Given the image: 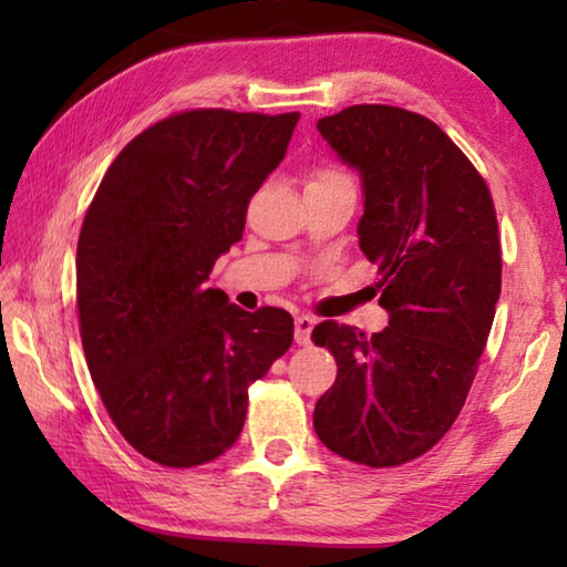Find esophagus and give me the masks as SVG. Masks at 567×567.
Masks as SVG:
<instances>
[{
	"label": "esophagus",
	"instance_id": "esophagus-1",
	"mask_svg": "<svg viewBox=\"0 0 567 567\" xmlns=\"http://www.w3.org/2000/svg\"><path fill=\"white\" fill-rule=\"evenodd\" d=\"M312 328H315V318H310V315H297L295 318V342L297 344H310V334H312Z\"/></svg>",
	"mask_w": 567,
	"mask_h": 567
}]
</instances>
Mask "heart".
Wrapping results in <instances>:
<instances>
[{"mask_svg":"<svg viewBox=\"0 0 567 567\" xmlns=\"http://www.w3.org/2000/svg\"><path fill=\"white\" fill-rule=\"evenodd\" d=\"M334 179H348V177H344L338 169H318L307 185H322V182H334Z\"/></svg>","mask_w":567,"mask_h":567,"instance_id":"heart-1","label":"heart"}]
</instances>
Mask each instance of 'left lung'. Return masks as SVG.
<instances>
[{"instance_id": "left-lung-1", "label": "left lung", "mask_w": 567, "mask_h": 567, "mask_svg": "<svg viewBox=\"0 0 567 567\" xmlns=\"http://www.w3.org/2000/svg\"><path fill=\"white\" fill-rule=\"evenodd\" d=\"M318 130L360 172V249L378 265L388 328L320 322L312 340L338 362L315 405V433L352 463L392 467L427 453L473 385L501 297L491 189L422 114L354 104Z\"/></svg>"}]
</instances>
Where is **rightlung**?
<instances>
[{
  "label": "right lung",
  "mask_w": 567,
  "mask_h": 567,
  "mask_svg": "<svg viewBox=\"0 0 567 567\" xmlns=\"http://www.w3.org/2000/svg\"><path fill=\"white\" fill-rule=\"evenodd\" d=\"M300 112L189 110L137 134L84 215L76 310L90 375L127 443L167 467L235 445L247 388L290 350L280 307L245 312L207 287L243 239Z\"/></svg>",
  "instance_id": "add662e5"
}]
</instances>
